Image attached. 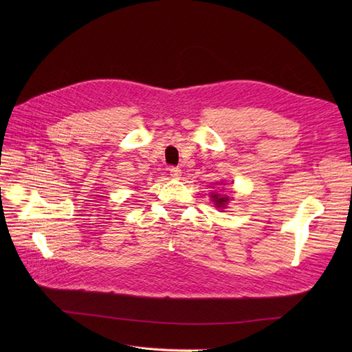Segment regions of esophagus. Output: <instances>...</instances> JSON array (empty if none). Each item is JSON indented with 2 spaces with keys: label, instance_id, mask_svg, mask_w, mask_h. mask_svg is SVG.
Returning a JSON list of instances; mask_svg holds the SVG:
<instances>
[{
  "label": "esophagus",
  "instance_id": "esophagus-1",
  "mask_svg": "<svg viewBox=\"0 0 352 352\" xmlns=\"http://www.w3.org/2000/svg\"><path fill=\"white\" fill-rule=\"evenodd\" d=\"M168 172H170V177H173V179H179L180 175H182V170L177 168V167H172L168 170Z\"/></svg>",
  "mask_w": 352,
  "mask_h": 352
}]
</instances>
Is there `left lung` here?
Masks as SVG:
<instances>
[{"mask_svg":"<svg viewBox=\"0 0 352 352\" xmlns=\"http://www.w3.org/2000/svg\"><path fill=\"white\" fill-rule=\"evenodd\" d=\"M211 201L214 202V206H216L217 208H226V204L230 201V198L226 197V195L212 192V194H211Z\"/></svg>","mask_w":352,"mask_h":352,"instance_id":"obj_1","label":"left lung"}]
</instances>
